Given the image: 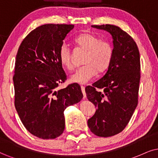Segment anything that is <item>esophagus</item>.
<instances>
[{
	"instance_id": "esophagus-1",
	"label": "esophagus",
	"mask_w": 158,
	"mask_h": 158,
	"mask_svg": "<svg viewBox=\"0 0 158 158\" xmlns=\"http://www.w3.org/2000/svg\"><path fill=\"white\" fill-rule=\"evenodd\" d=\"M81 92H82L83 95H84V98H86V93H85V87L84 86H81Z\"/></svg>"
}]
</instances>
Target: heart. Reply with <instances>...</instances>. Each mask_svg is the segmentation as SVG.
<instances>
[{"label": "heart", "instance_id": "b5f03b06", "mask_svg": "<svg viewBox=\"0 0 158 158\" xmlns=\"http://www.w3.org/2000/svg\"><path fill=\"white\" fill-rule=\"evenodd\" d=\"M79 49L86 51L82 67L77 69L70 77L71 82L85 85L96 74L104 71L111 64L113 58L112 45L107 41L101 40L90 33H81L73 40ZM59 59L65 69H73L72 53L69 46L63 44L59 49Z\"/></svg>", "mask_w": 158, "mask_h": 158}]
</instances>
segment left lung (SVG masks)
Returning <instances> with one entry per match:
<instances>
[{
    "label": "left lung",
    "mask_w": 158,
    "mask_h": 158,
    "mask_svg": "<svg viewBox=\"0 0 158 158\" xmlns=\"http://www.w3.org/2000/svg\"><path fill=\"white\" fill-rule=\"evenodd\" d=\"M92 27L111 33L114 55L105 74L85 88L87 98L97 108L87 124L95 135L109 137L125 128L137 106L140 55L133 38L118 26L106 24Z\"/></svg>",
    "instance_id": "8db88e82"
}]
</instances>
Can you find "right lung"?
<instances>
[{
	"label": "right lung",
	"instance_id": "obj_1",
	"mask_svg": "<svg viewBox=\"0 0 158 158\" xmlns=\"http://www.w3.org/2000/svg\"><path fill=\"white\" fill-rule=\"evenodd\" d=\"M73 25L47 24L32 31L22 41L16 56L15 105L25 128L43 139L58 137L65 129L64 110L79 103V84L57 89L67 76L59 49Z\"/></svg>",
	"mask_w": 158,
	"mask_h": 158
}]
</instances>
